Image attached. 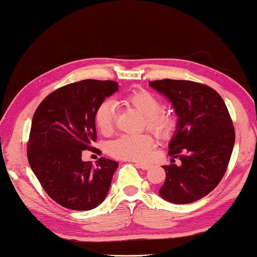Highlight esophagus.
<instances>
[{"label":"esophagus","instance_id":"1","mask_svg":"<svg viewBox=\"0 0 257 257\" xmlns=\"http://www.w3.org/2000/svg\"><path fill=\"white\" fill-rule=\"evenodd\" d=\"M136 166H137V167H139V168L143 169V170H148V169L151 167L149 164H145V163H136Z\"/></svg>","mask_w":257,"mask_h":257}]
</instances>
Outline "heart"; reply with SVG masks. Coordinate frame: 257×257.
Here are the masks:
<instances>
[{"mask_svg": "<svg viewBox=\"0 0 257 257\" xmlns=\"http://www.w3.org/2000/svg\"><path fill=\"white\" fill-rule=\"evenodd\" d=\"M125 101L145 116L146 126L157 137L167 138L173 133L176 120L173 115L160 110L161 101L154 93L145 89L134 90L125 97ZM115 114V102L109 99L102 101L97 108L94 120L99 131L105 136L110 134L114 128ZM152 146L154 140L149 134H124L109 143L108 152L115 158L139 161L149 157Z\"/></svg>", "mask_w": 257, "mask_h": 257, "instance_id": "heart-1", "label": "heart"}]
</instances>
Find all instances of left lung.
Wrapping results in <instances>:
<instances>
[{"label":"left lung","instance_id":"1","mask_svg":"<svg viewBox=\"0 0 257 257\" xmlns=\"http://www.w3.org/2000/svg\"><path fill=\"white\" fill-rule=\"evenodd\" d=\"M149 85L172 102L178 117L159 194L170 203H192L213 191L226 173L235 145L232 120L221 96L208 85L172 79Z\"/></svg>","mask_w":257,"mask_h":257}]
</instances>
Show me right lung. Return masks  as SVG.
<instances>
[{"instance_id":"right-lung-1","label":"right lung","mask_w":257,"mask_h":257,"mask_svg":"<svg viewBox=\"0 0 257 257\" xmlns=\"http://www.w3.org/2000/svg\"><path fill=\"white\" fill-rule=\"evenodd\" d=\"M118 90L115 81L82 80L53 91L36 109L27 156L49 197L66 209L97 208L109 191L118 167L101 157L96 166L83 161L96 141L94 115L99 105Z\"/></svg>"}]
</instances>
